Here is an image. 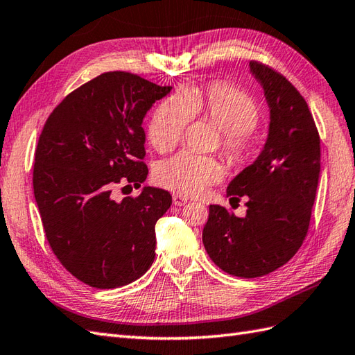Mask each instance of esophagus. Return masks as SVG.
<instances>
[{
    "mask_svg": "<svg viewBox=\"0 0 355 355\" xmlns=\"http://www.w3.org/2000/svg\"><path fill=\"white\" fill-rule=\"evenodd\" d=\"M172 201H174V204L175 205H184V204H187V198L186 196H183V195H180V193H174L172 195Z\"/></svg>",
    "mask_w": 355,
    "mask_h": 355,
    "instance_id": "obj_1",
    "label": "esophagus"
}]
</instances>
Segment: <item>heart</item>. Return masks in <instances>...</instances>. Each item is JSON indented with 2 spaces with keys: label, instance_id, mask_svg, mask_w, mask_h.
I'll use <instances>...</instances> for the list:
<instances>
[{
  "label": "heart",
  "instance_id": "1",
  "mask_svg": "<svg viewBox=\"0 0 355 355\" xmlns=\"http://www.w3.org/2000/svg\"><path fill=\"white\" fill-rule=\"evenodd\" d=\"M193 116H202L220 130V145L228 160L239 164L248 157L251 131L259 110L251 98L233 86L215 83L205 90L186 89L164 100L150 122V140L155 150L174 148ZM224 177V166L215 157L183 151L163 160L154 178L180 195H200Z\"/></svg>",
  "mask_w": 355,
  "mask_h": 355
}]
</instances>
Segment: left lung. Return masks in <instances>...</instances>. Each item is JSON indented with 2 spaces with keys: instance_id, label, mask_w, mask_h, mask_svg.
Here are the masks:
<instances>
[{
  "instance_id": "obj_1",
  "label": "left lung",
  "mask_w": 355,
  "mask_h": 355,
  "mask_svg": "<svg viewBox=\"0 0 355 355\" xmlns=\"http://www.w3.org/2000/svg\"><path fill=\"white\" fill-rule=\"evenodd\" d=\"M269 107L263 150L230 181V201L245 198L246 215L211 204L202 243L230 275L257 278L289 261L306 239L320 172V139L309 105L282 73L250 62Z\"/></svg>"
}]
</instances>
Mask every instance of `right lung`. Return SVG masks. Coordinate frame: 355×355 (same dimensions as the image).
<instances>
[{"label":"right lung","mask_w":355,"mask_h":355,"mask_svg":"<svg viewBox=\"0 0 355 355\" xmlns=\"http://www.w3.org/2000/svg\"><path fill=\"white\" fill-rule=\"evenodd\" d=\"M171 90L105 72L66 96L40 133L33 189L48 243L66 270L96 289L133 283L154 261L155 222L171 193L145 186L116 201L112 192L146 180L144 118Z\"/></svg>","instance_id":"right-lung-1"}]
</instances>
